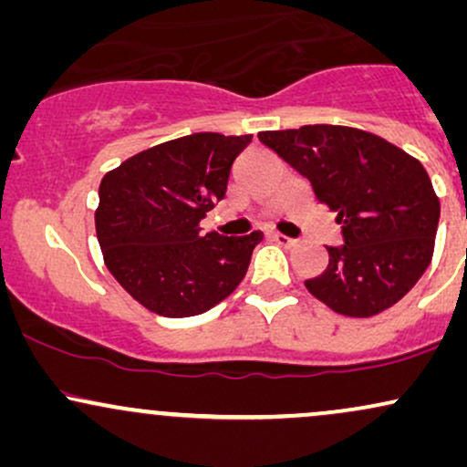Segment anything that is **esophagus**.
Segmentation results:
<instances>
[{
    "instance_id": "obj_1",
    "label": "esophagus",
    "mask_w": 467,
    "mask_h": 467,
    "mask_svg": "<svg viewBox=\"0 0 467 467\" xmlns=\"http://www.w3.org/2000/svg\"><path fill=\"white\" fill-rule=\"evenodd\" d=\"M270 237L275 239L278 245H285V248H289V245H294V244H296V241H294V239H289V237H285V234H281V233H272Z\"/></svg>"
}]
</instances>
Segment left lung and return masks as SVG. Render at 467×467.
Returning <instances> with one entry per match:
<instances>
[{"mask_svg":"<svg viewBox=\"0 0 467 467\" xmlns=\"http://www.w3.org/2000/svg\"><path fill=\"white\" fill-rule=\"evenodd\" d=\"M259 140L337 213L342 245L305 287L336 314L368 318L410 292L431 265L439 200L420 160L375 133L337 125L261 131Z\"/></svg>","mask_w":467,"mask_h":467,"instance_id":"obj_1","label":"left lung"}]
</instances>
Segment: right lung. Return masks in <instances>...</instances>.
<instances>
[{
    "instance_id": "right-lung-1",
    "label": "right lung",
    "mask_w": 467,
    "mask_h": 467,
    "mask_svg": "<svg viewBox=\"0 0 467 467\" xmlns=\"http://www.w3.org/2000/svg\"><path fill=\"white\" fill-rule=\"evenodd\" d=\"M250 140V133H191L136 153L100 182L96 237L105 265L149 312H208L248 272L264 234H203L200 222L223 200L234 158Z\"/></svg>"
}]
</instances>
